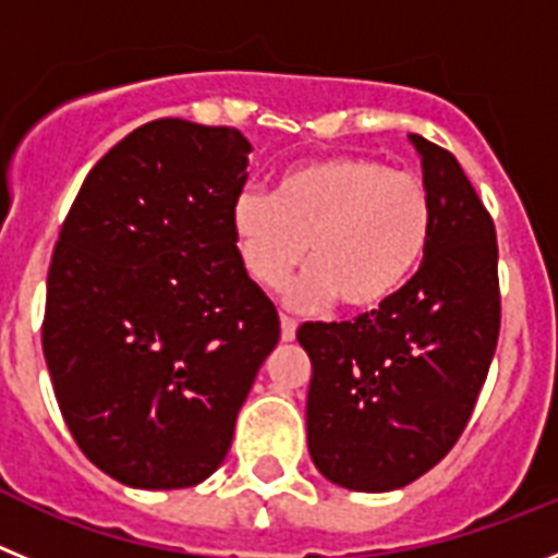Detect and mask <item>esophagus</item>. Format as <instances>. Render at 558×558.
Segmentation results:
<instances>
[{
	"mask_svg": "<svg viewBox=\"0 0 558 558\" xmlns=\"http://www.w3.org/2000/svg\"><path fill=\"white\" fill-rule=\"evenodd\" d=\"M279 324H282V340H293L295 338V329H299V324L290 318V315H282L279 318Z\"/></svg>",
	"mask_w": 558,
	"mask_h": 558,
	"instance_id": "1",
	"label": "esophagus"
}]
</instances>
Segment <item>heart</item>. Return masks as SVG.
Segmentation results:
<instances>
[{
	"label": "heart",
	"mask_w": 558,
	"mask_h": 558,
	"mask_svg": "<svg viewBox=\"0 0 558 558\" xmlns=\"http://www.w3.org/2000/svg\"><path fill=\"white\" fill-rule=\"evenodd\" d=\"M433 206L425 181L363 156H332L288 170L276 195L245 190L231 231L254 282L274 288L307 256L313 268L290 302L338 299L374 310L405 288L425 256Z\"/></svg>",
	"instance_id": "1"
}]
</instances>
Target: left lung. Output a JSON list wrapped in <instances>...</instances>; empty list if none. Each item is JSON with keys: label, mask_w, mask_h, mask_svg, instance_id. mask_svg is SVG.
Masks as SVG:
<instances>
[{"label": "left lung", "mask_w": 558, "mask_h": 558, "mask_svg": "<svg viewBox=\"0 0 558 558\" xmlns=\"http://www.w3.org/2000/svg\"><path fill=\"white\" fill-rule=\"evenodd\" d=\"M433 229L411 282L354 322L304 324L310 458L352 492H391L433 470L472 416L500 332L489 211L445 147L411 133Z\"/></svg>", "instance_id": "1"}]
</instances>
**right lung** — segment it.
Here are the masks:
<instances>
[{
    "label": "right lung",
    "mask_w": 558,
    "mask_h": 558,
    "mask_svg": "<svg viewBox=\"0 0 558 558\" xmlns=\"http://www.w3.org/2000/svg\"><path fill=\"white\" fill-rule=\"evenodd\" d=\"M248 153L234 128L147 122L88 172L58 236L49 377L83 456L133 489H184L218 470L279 343L231 231Z\"/></svg>",
    "instance_id": "right-lung-1"
}]
</instances>
